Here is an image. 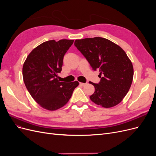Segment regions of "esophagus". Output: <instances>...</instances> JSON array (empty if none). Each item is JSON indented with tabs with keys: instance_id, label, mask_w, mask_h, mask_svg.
Listing matches in <instances>:
<instances>
[{
	"instance_id": "esophagus-1",
	"label": "esophagus",
	"mask_w": 156,
	"mask_h": 156,
	"mask_svg": "<svg viewBox=\"0 0 156 156\" xmlns=\"http://www.w3.org/2000/svg\"><path fill=\"white\" fill-rule=\"evenodd\" d=\"M79 84L82 87H84L87 84V83H79Z\"/></svg>"
}]
</instances>
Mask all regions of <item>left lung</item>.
I'll list each match as a JSON object with an SVG mask.
<instances>
[{"mask_svg":"<svg viewBox=\"0 0 156 156\" xmlns=\"http://www.w3.org/2000/svg\"><path fill=\"white\" fill-rule=\"evenodd\" d=\"M75 46L83 55L92 69L102 75L90 100L96 104L110 108L120 103L131 87L133 67L126 52L112 41L101 37L76 40Z\"/></svg>","mask_w":156,"mask_h":156,"instance_id":"8db88e82","label":"left lung"}]
</instances>
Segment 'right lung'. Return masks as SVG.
<instances>
[{"instance_id": "add662e5", "label": "right lung", "mask_w": 156, "mask_h": 156, "mask_svg": "<svg viewBox=\"0 0 156 156\" xmlns=\"http://www.w3.org/2000/svg\"><path fill=\"white\" fill-rule=\"evenodd\" d=\"M74 40H54L44 42L28 55L23 66V77L32 98L44 108L55 111L72 97L78 81L60 82L64 56Z\"/></svg>"}]
</instances>
